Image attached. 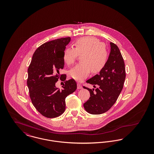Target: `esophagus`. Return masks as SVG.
<instances>
[{
  "mask_svg": "<svg viewBox=\"0 0 154 154\" xmlns=\"http://www.w3.org/2000/svg\"><path fill=\"white\" fill-rule=\"evenodd\" d=\"M82 85H81L80 83H77V89H82Z\"/></svg>",
  "mask_w": 154,
  "mask_h": 154,
  "instance_id": "obj_1",
  "label": "esophagus"
}]
</instances>
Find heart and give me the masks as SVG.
Returning a JSON list of instances; mask_svg holds the SVG:
<instances>
[{
    "mask_svg": "<svg viewBox=\"0 0 154 154\" xmlns=\"http://www.w3.org/2000/svg\"><path fill=\"white\" fill-rule=\"evenodd\" d=\"M75 48L68 47L63 53V60L70 65L75 62L79 54L81 55L80 63L69 72V76L75 80L81 81L86 79L90 72H100L106 65L109 53L106 45L95 37L88 36L78 39Z\"/></svg>",
    "mask_w": 154,
    "mask_h": 154,
    "instance_id": "obj_1",
    "label": "heart"
}]
</instances>
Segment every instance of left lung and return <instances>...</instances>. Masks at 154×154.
I'll use <instances>...</instances> for the list:
<instances>
[{
	"instance_id": "8db88e82",
	"label": "left lung",
	"mask_w": 154,
	"mask_h": 154,
	"mask_svg": "<svg viewBox=\"0 0 154 154\" xmlns=\"http://www.w3.org/2000/svg\"><path fill=\"white\" fill-rule=\"evenodd\" d=\"M110 47V55L104 68L99 74L86 81L94 85L95 91L84 87L91 96L84 107L91 114H101L109 110L124 87L126 77L124 59L116 44L111 42Z\"/></svg>"
}]
</instances>
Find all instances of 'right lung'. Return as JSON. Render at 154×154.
Masks as SVG:
<instances>
[{
  "mask_svg": "<svg viewBox=\"0 0 154 154\" xmlns=\"http://www.w3.org/2000/svg\"><path fill=\"white\" fill-rule=\"evenodd\" d=\"M70 40L67 37L41 45L34 52L28 67L27 85L31 101L45 117L52 118L62 114L66 109V97L77 89L74 79L66 81L61 90L55 87L59 79L62 81L66 80V74L60 75L59 70L63 69V53Z\"/></svg>",
  "mask_w": 154,
  "mask_h": 154,
  "instance_id": "obj_1",
  "label": "right lung"
}]
</instances>
